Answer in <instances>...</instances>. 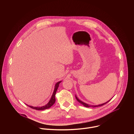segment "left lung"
<instances>
[{"label": "left lung", "instance_id": "1", "mask_svg": "<svg viewBox=\"0 0 134 134\" xmlns=\"http://www.w3.org/2000/svg\"><path fill=\"white\" fill-rule=\"evenodd\" d=\"M75 97H76V100H77V101L79 102H80V103H81L82 104H83L84 107H87V108H89V107H92V108H94V107H100V106H102V105H104V104H106L107 103H108V102H109L111 100H109L108 102H105V103H103V104H99V105H89V104H87V103H84V102H83V101H81L80 100H79V99H78V98L76 97V95H75Z\"/></svg>", "mask_w": 134, "mask_h": 134}]
</instances>
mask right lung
Listing matches in <instances>:
<instances>
[{
    "mask_svg": "<svg viewBox=\"0 0 134 134\" xmlns=\"http://www.w3.org/2000/svg\"><path fill=\"white\" fill-rule=\"evenodd\" d=\"M62 81H60V82H57L55 85V86H54V91H53V94L51 96V98L50 100V101H49V102L46 104L44 106H42V107H33V106H30V105H27V106H29V107H30L31 108H32L33 109H35V110H46V109H49L50 108L52 105H53V104L54 103L55 101V93H56V92H57V89H58L59 86V84L61 83Z\"/></svg>",
    "mask_w": 134,
    "mask_h": 134,
    "instance_id": "right-lung-1",
    "label": "right lung"
}]
</instances>
